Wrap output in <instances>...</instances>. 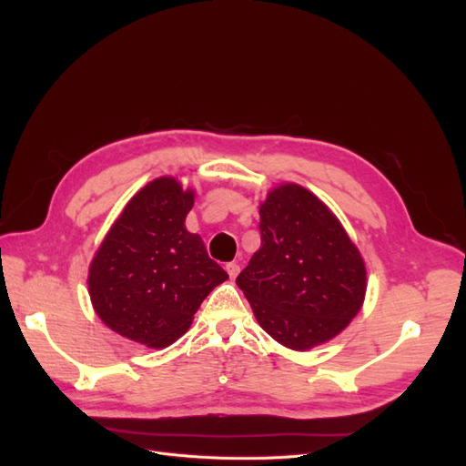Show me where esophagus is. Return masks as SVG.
<instances>
[{
	"label": "esophagus",
	"instance_id": "obj_1",
	"mask_svg": "<svg viewBox=\"0 0 466 466\" xmlns=\"http://www.w3.org/2000/svg\"><path fill=\"white\" fill-rule=\"evenodd\" d=\"M225 268H227V272H228L230 279H236V276L239 274V264H236V262H228Z\"/></svg>",
	"mask_w": 466,
	"mask_h": 466
}]
</instances>
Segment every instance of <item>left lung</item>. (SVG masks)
I'll return each instance as SVG.
<instances>
[{
    "mask_svg": "<svg viewBox=\"0 0 466 466\" xmlns=\"http://www.w3.org/2000/svg\"><path fill=\"white\" fill-rule=\"evenodd\" d=\"M260 249L236 283L258 325L281 346L308 351L344 330L366 292L364 260L313 192L283 183L260 204Z\"/></svg>",
    "mask_w": 466,
    "mask_h": 466,
    "instance_id": "left-lung-1",
    "label": "left lung"
}]
</instances>
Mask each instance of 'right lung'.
<instances>
[{"label":"right lung","mask_w":466,"mask_h":466,"mask_svg":"<svg viewBox=\"0 0 466 466\" xmlns=\"http://www.w3.org/2000/svg\"><path fill=\"white\" fill-rule=\"evenodd\" d=\"M194 190L176 177L147 183L125 206L96 251L88 295L113 332L162 350L190 327L194 313L228 274L185 228Z\"/></svg>","instance_id":"obj_1"}]
</instances>
